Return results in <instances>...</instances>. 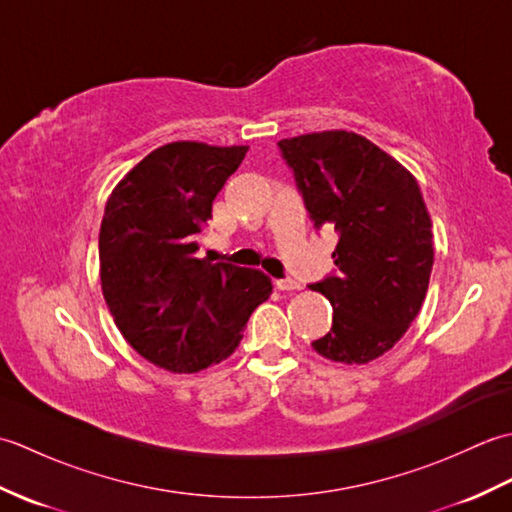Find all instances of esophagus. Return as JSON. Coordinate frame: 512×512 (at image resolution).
Listing matches in <instances>:
<instances>
[{
	"instance_id": "esophagus-1",
	"label": "esophagus",
	"mask_w": 512,
	"mask_h": 512,
	"mask_svg": "<svg viewBox=\"0 0 512 512\" xmlns=\"http://www.w3.org/2000/svg\"><path fill=\"white\" fill-rule=\"evenodd\" d=\"M275 286L279 288V290H284V292H288V290H299L301 288V284L297 279H290V277H286V279H277L275 281Z\"/></svg>"
}]
</instances>
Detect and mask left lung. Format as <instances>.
Here are the masks:
<instances>
[{"label": "left lung", "mask_w": 512, "mask_h": 512, "mask_svg": "<svg viewBox=\"0 0 512 512\" xmlns=\"http://www.w3.org/2000/svg\"><path fill=\"white\" fill-rule=\"evenodd\" d=\"M314 226L339 233L336 275L310 288L330 299L321 356L365 365L394 347L422 308L433 266L431 217L416 178L345 129L279 140Z\"/></svg>", "instance_id": "obj_1"}]
</instances>
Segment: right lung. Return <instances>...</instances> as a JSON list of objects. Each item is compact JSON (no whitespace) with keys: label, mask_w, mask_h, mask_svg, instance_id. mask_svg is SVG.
<instances>
[{"label":"right lung","mask_w":512,"mask_h":512,"mask_svg":"<svg viewBox=\"0 0 512 512\" xmlns=\"http://www.w3.org/2000/svg\"><path fill=\"white\" fill-rule=\"evenodd\" d=\"M246 151L162 145L107 198L99 233L105 303L125 341L169 372L193 374L231 356L273 292L262 270L195 257L215 195Z\"/></svg>","instance_id":"obj_1"}]
</instances>
